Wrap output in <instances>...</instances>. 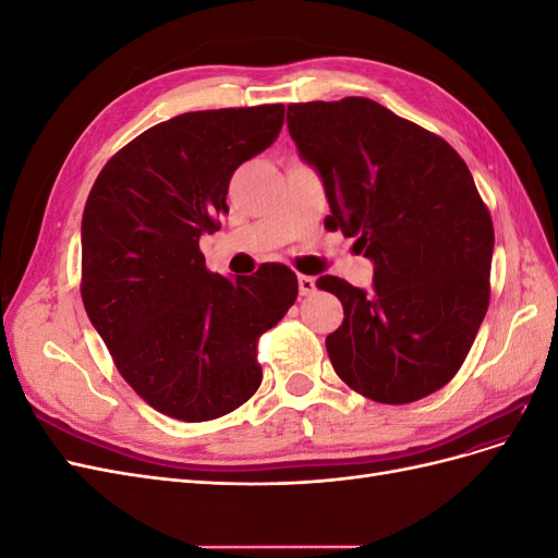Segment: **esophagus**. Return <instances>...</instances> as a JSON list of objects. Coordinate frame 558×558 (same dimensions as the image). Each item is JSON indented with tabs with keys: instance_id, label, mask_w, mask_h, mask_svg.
Wrapping results in <instances>:
<instances>
[{
	"instance_id": "34e87169",
	"label": "esophagus",
	"mask_w": 558,
	"mask_h": 558,
	"mask_svg": "<svg viewBox=\"0 0 558 558\" xmlns=\"http://www.w3.org/2000/svg\"><path fill=\"white\" fill-rule=\"evenodd\" d=\"M298 289H300V295H312V293L316 291V281H314V277L300 275V277H298Z\"/></svg>"
}]
</instances>
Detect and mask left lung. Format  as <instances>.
I'll return each instance as SVG.
<instances>
[{
	"instance_id": "1",
	"label": "left lung",
	"mask_w": 558,
	"mask_h": 558,
	"mask_svg": "<svg viewBox=\"0 0 558 558\" xmlns=\"http://www.w3.org/2000/svg\"><path fill=\"white\" fill-rule=\"evenodd\" d=\"M300 158L324 181L326 228L356 238L373 293L320 277L340 298L326 337L335 373L361 396L404 404L463 365L488 310L494 223L463 158L437 134L367 97L289 105Z\"/></svg>"
}]
</instances>
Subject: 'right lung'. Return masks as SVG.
<instances>
[{"mask_svg": "<svg viewBox=\"0 0 558 558\" xmlns=\"http://www.w3.org/2000/svg\"><path fill=\"white\" fill-rule=\"evenodd\" d=\"M283 105L191 111L105 165L81 221V298L118 373L150 408L197 424L258 391V337L298 298L293 269L251 277L205 265L234 170L272 146Z\"/></svg>", "mask_w": 558, "mask_h": 558, "instance_id": "1", "label": "right lung"}]
</instances>
